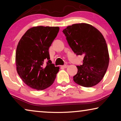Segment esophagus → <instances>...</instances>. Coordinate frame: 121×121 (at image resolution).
Here are the masks:
<instances>
[{
  "label": "esophagus",
  "mask_w": 121,
  "mask_h": 121,
  "mask_svg": "<svg viewBox=\"0 0 121 121\" xmlns=\"http://www.w3.org/2000/svg\"><path fill=\"white\" fill-rule=\"evenodd\" d=\"M61 67H62V68H67L68 67V65H67V64H65V65L61 66Z\"/></svg>",
  "instance_id": "1"
}]
</instances>
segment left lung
I'll return each instance as SVG.
<instances>
[{
	"mask_svg": "<svg viewBox=\"0 0 121 121\" xmlns=\"http://www.w3.org/2000/svg\"><path fill=\"white\" fill-rule=\"evenodd\" d=\"M63 32L74 53L84 56L82 65L77 66L74 82L86 87L96 85L104 78L109 63L108 48L103 35L85 23L68 26Z\"/></svg>",
	"mask_w": 121,
	"mask_h": 121,
	"instance_id": "8db88e82",
	"label": "left lung"
}]
</instances>
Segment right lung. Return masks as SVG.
I'll list each match as a JSON object with an SVG mask.
<instances>
[{
	"label": "right lung",
	"instance_id": "right-lung-1",
	"mask_svg": "<svg viewBox=\"0 0 121 121\" xmlns=\"http://www.w3.org/2000/svg\"><path fill=\"white\" fill-rule=\"evenodd\" d=\"M59 30V27H33L26 31L18 43L16 70L24 83L31 88L44 90L55 80L59 68L49 60L48 49ZM46 60L48 61L44 65Z\"/></svg>",
	"mask_w": 121,
	"mask_h": 121
}]
</instances>
